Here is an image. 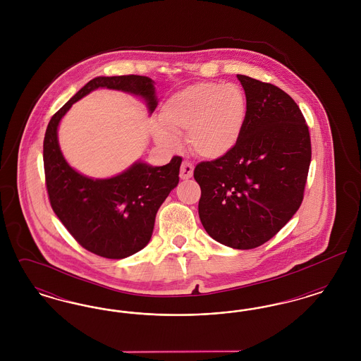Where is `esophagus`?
<instances>
[{
  "label": "esophagus",
  "instance_id": "1",
  "mask_svg": "<svg viewBox=\"0 0 361 361\" xmlns=\"http://www.w3.org/2000/svg\"><path fill=\"white\" fill-rule=\"evenodd\" d=\"M193 176V165L188 162V161H184L181 164V168H180V177L181 180H188Z\"/></svg>",
  "mask_w": 361,
  "mask_h": 361
}]
</instances>
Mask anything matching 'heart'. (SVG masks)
<instances>
[{"instance_id":"obj_1","label":"heart","mask_w":361,"mask_h":361,"mask_svg":"<svg viewBox=\"0 0 361 361\" xmlns=\"http://www.w3.org/2000/svg\"><path fill=\"white\" fill-rule=\"evenodd\" d=\"M154 137L166 149L178 146V134L187 131L195 154L219 159L240 143L247 118V99L235 84L199 82L187 86L162 104Z\"/></svg>"}]
</instances>
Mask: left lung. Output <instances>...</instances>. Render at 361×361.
Wrapping results in <instances>:
<instances>
[{
    "label": "left lung",
    "mask_w": 361,
    "mask_h": 361,
    "mask_svg": "<svg viewBox=\"0 0 361 361\" xmlns=\"http://www.w3.org/2000/svg\"><path fill=\"white\" fill-rule=\"evenodd\" d=\"M247 118L237 147L200 162L199 216L208 235L233 249H255L276 235L303 200L311 161L309 127L280 87L237 74Z\"/></svg>",
    "instance_id": "obj_1"
}]
</instances>
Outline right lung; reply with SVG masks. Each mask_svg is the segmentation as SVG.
Instances as JSON below:
<instances>
[{
    "label": "right lung",
    "mask_w": 361,
    "mask_h": 361,
    "mask_svg": "<svg viewBox=\"0 0 361 361\" xmlns=\"http://www.w3.org/2000/svg\"><path fill=\"white\" fill-rule=\"evenodd\" d=\"M105 87L145 100L149 114L157 108L154 81L145 75L96 77L65 104L47 126L43 142L46 185L52 209L86 250L121 259L142 250L152 238L158 208L178 184L183 158L164 166L140 159L109 178H92L73 169L61 152L58 127L71 105Z\"/></svg>",
    "instance_id": "right-lung-1"
}]
</instances>
